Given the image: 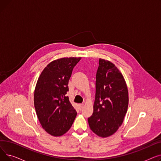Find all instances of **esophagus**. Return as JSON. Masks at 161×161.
I'll use <instances>...</instances> for the list:
<instances>
[{
	"label": "esophagus",
	"mask_w": 161,
	"mask_h": 161,
	"mask_svg": "<svg viewBox=\"0 0 161 161\" xmlns=\"http://www.w3.org/2000/svg\"><path fill=\"white\" fill-rule=\"evenodd\" d=\"M83 107V104H80V110H81Z\"/></svg>",
	"instance_id": "34e87169"
}]
</instances>
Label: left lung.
Segmentation results:
<instances>
[{
    "label": "left lung",
    "mask_w": 161,
    "mask_h": 161,
    "mask_svg": "<svg viewBox=\"0 0 161 161\" xmlns=\"http://www.w3.org/2000/svg\"><path fill=\"white\" fill-rule=\"evenodd\" d=\"M129 105L123 76L114 64L99 59L93 113L88 118L91 130L100 137L114 134L122 125Z\"/></svg>",
    "instance_id": "8db88e82"
}]
</instances>
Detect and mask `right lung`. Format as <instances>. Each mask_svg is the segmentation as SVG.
<instances>
[{
    "mask_svg": "<svg viewBox=\"0 0 161 161\" xmlns=\"http://www.w3.org/2000/svg\"><path fill=\"white\" fill-rule=\"evenodd\" d=\"M81 57L57 59L49 63L38 79L34 104L38 119L47 133L61 136L69 131L77 115L66 95L72 70Z\"/></svg>",
    "mask_w": 161,
    "mask_h": 161,
    "instance_id": "right-lung-1",
    "label": "right lung"
}]
</instances>
